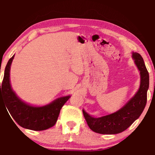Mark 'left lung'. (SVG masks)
I'll list each match as a JSON object with an SVG mask.
<instances>
[{
    "label": "left lung",
    "mask_w": 155,
    "mask_h": 155,
    "mask_svg": "<svg viewBox=\"0 0 155 155\" xmlns=\"http://www.w3.org/2000/svg\"><path fill=\"white\" fill-rule=\"evenodd\" d=\"M132 57L141 76L140 87L135 95L117 111L101 117H91L83 109L89 127L95 133L106 135L122 133L140 116L145 108L149 87V74L142 57L137 52H133Z\"/></svg>",
    "instance_id": "obj_1"
}]
</instances>
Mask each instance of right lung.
<instances>
[{
	"instance_id": "add662e5",
	"label": "right lung",
	"mask_w": 155,
	"mask_h": 155,
	"mask_svg": "<svg viewBox=\"0 0 155 155\" xmlns=\"http://www.w3.org/2000/svg\"><path fill=\"white\" fill-rule=\"evenodd\" d=\"M14 58L13 55L5 67L1 87L0 83V99L4 101L10 115L20 127L33 130H44L53 127L60 110L70 96L61 97L42 107L31 106L22 101L13 91L10 84V67Z\"/></svg>"
}]
</instances>
